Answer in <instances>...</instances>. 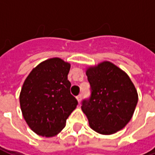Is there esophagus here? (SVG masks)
I'll return each instance as SVG.
<instances>
[{
  "instance_id": "34e87169",
  "label": "esophagus",
  "mask_w": 155,
  "mask_h": 155,
  "mask_svg": "<svg viewBox=\"0 0 155 155\" xmlns=\"http://www.w3.org/2000/svg\"><path fill=\"white\" fill-rule=\"evenodd\" d=\"M76 99H77L78 102L80 103L81 101V99H82V94H79V95H77V96H76Z\"/></svg>"
}]
</instances>
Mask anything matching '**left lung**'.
<instances>
[{
    "label": "left lung",
    "mask_w": 155,
    "mask_h": 155,
    "mask_svg": "<svg viewBox=\"0 0 155 155\" xmlns=\"http://www.w3.org/2000/svg\"><path fill=\"white\" fill-rule=\"evenodd\" d=\"M91 96L81 109L91 129L101 134H112L131 120L138 102L136 89L130 77L110 62L104 61L86 71Z\"/></svg>",
    "instance_id": "left-lung-1"
}]
</instances>
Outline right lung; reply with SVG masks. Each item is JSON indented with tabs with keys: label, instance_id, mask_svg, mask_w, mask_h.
<instances>
[{
	"label": "right lung",
	"instance_id": "right-lung-1",
	"mask_svg": "<svg viewBox=\"0 0 155 155\" xmlns=\"http://www.w3.org/2000/svg\"><path fill=\"white\" fill-rule=\"evenodd\" d=\"M71 64L60 58L45 61L33 69L22 86L20 104L30 128L41 136L60 133L77 100L68 81Z\"/></svg>",
	"mask_w": 155,
	"mask_h": 155
}]
</instances>
